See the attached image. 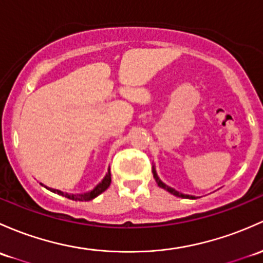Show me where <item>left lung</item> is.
I'll return each mask as SVG.
<instances>
[{
	"label": "left lung",
	"mask_w": 263,
	"mask_h": 263,
	"mask_svg": "<svg viewBox=\"0 0 263 263\" xmlns=\"http://www.w3.org/2000/svg\"><path fill=\"white\" fill-rule=\"evenodd\" d=\"M153 174H154V178H155V180H156V182H157V185H159L160 187H162V189L167 190L168 193H171V194H174V195H175V197H179V198H185V199H195V197H193V195L182 194V193H179L178 190L173 189V187L167 186L166 184H164V182H162L161 180H160V179H159V176H157V174H156V170H155V166H153Z\"/></svg>",
	"instance_id": "left-lung-1"
}]
</instances>
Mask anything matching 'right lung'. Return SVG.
Segmentation results:
<instances>
[{
  "label": "right lung",
  "instance_id": "right-lung-1",
  "mask_svg": "<svg viewBox=\"0 0 263 263\" xmlns=\"http://www.w3.org/2000/svg\"><path fill=\"white\" fill-rule=\"evenodd\" d=\"M109 184H110V171L108 168V173L106 174V176L103 178V180L99 182V184H97V186L95 187V189L89 190V192H87V193H83V194H68V193L60 192V190L51 189V187H46V186L45 187H46V189L50 190V192H52V193H57V194L63 195V197H65L68 199H71V200L88 201V200H92V199H95L96 197H98V195L102 194L104 190L108 189Z\"/></svg>",
  "mask_w": 263,
  "mask_h": 263
}]
</instances>
